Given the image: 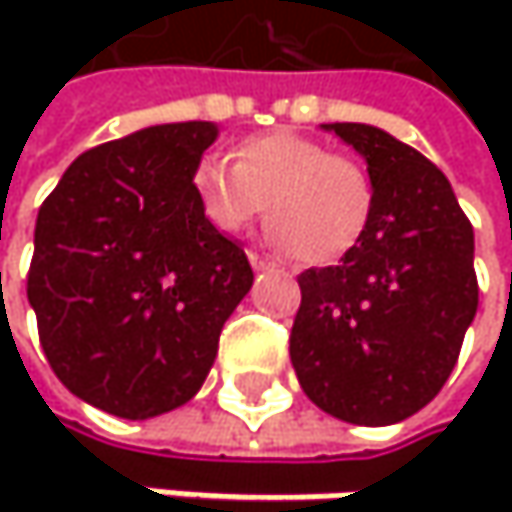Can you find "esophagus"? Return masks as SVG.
I'll return each instance as SVG.
<instances>
[{
	"mask_svg": "<svg viewBox=\"0 0 512 512\" xmlns=\"http://www.w3.org/2000/svg\"><path fill=\"white\" fill-rule=\"evenodd\" d=\"M249 260H252V269H255V272H266V269H278V260H272V257L260 255V252H249Z\"/></svg>",
	"mask_w": 512,
	"mask_h": 512,
	"instance_id": "esophagus-1",
	"label": "esophagus"
}]
</instances>
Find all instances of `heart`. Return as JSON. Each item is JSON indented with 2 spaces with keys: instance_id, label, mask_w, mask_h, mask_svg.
Here are the masks:
<instances>
[{
  "instance_id": "heart-1",
  "label": "heart",
  "mask_w": 512,
  "mask_h": 512,
  "mask_svg": "<svg viewBox=\"0 0 512 512\" xmlns=\"http://www.w3.org/2000/svg\"><path fill=\"white\" fill-rule=\"evenodd\" d=\"M192 189L207 222L225 234L246 231L269 201L272 243L317 266L347 255L373 213L367 168L296 133L246 139L237 165L204 156L192 171Z\"/></svg>"
}]
</instances>
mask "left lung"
Segmentation results:
<instances>
[{"mask_svg": "<svg viewBox=\"0 0 512 512\" xmlns=\"http://www.w3.org/2000/svg\"><path fill=\"white\" fill-rule=\"evenodd\" d=\"M367 162L373 213L338 266L299 275L290 361L323 412L397 424L448 382L477 314L474 231L448 177L370 124H323Z\"/></svg>", "mask_w": 512, "mask_h": 512, "instance_id": "1", "label": "left lung"}]
</instances>
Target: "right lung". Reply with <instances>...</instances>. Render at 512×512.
I'll use <instances>...</instances> for the list:
<instances>
[{"mask_svg":"<svg viewBox=\"0 0 512 512\" xmlns=\"http://www.w3.org/2000/svg\"><path fill=\"white\" fill-rule=\"evenodd\" d=\"M216 136L186 121L91 148L38 210L26 293L41 347L61 385L109 415L145 421L189 403L252 290L249 257L192 189Z\"/></svg>","mask_w":512,"mask_h":512,"instance_id":"add662e5","label":"right lung"}]
</instances>
